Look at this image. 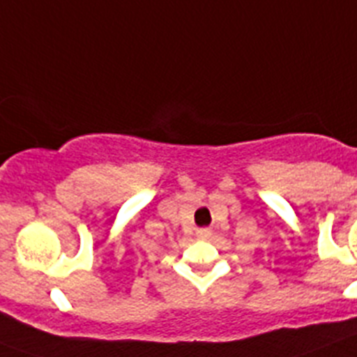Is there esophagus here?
<instances>
[{
    "label": "esophagus",
    "mask_w": 357,
    "mask_h": 357,
    "mask_svg": "<svg viewBox=\"0 0 357 357\" xmlns=\"http://www.w3.org/2000/svg\"><path fill=\"white\" fill-rule=\"evenodd\" d=\"M197 234H198V238H207V236L211 234V230L209 229H200Z\"/></svg>",
    "instance_id": "obj_1"
}]
</instances>
